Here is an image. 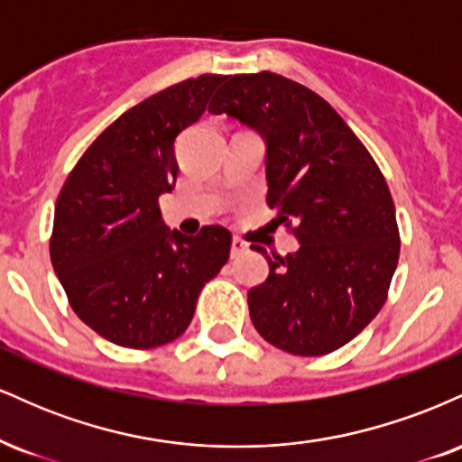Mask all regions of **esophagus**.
I'll list each match as a JSON object with an SVG mask.
<instances>
[{
  "label": "esophagus",
  "instance_id": "34e87169",
  "mask_svg": "<svg viewBox=\"0 0 462 462\" xmlns=\"http://www.w3.org/2000/svg\"><path fill=\"white\" fill-rule=\"evenodd\" d=\"M247 249H249L247 243L243 241V238H238V236L232 238V249H230L232 258H238V256H241V254H245Z\"/></svg>",
  "mask_w": 462,
  "mask_h": 462
}]
</instances>
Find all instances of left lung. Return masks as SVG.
Returning a JSON list of instances; mask_svg holds the SVG:
<instances>
[{
  "label": "left lung",
  "instance_id": "1",
  "mask_svg": "<svg viewBox=\"0 0 462 462\" xmlns=\"http://www.w3.org/2000/svg\"><path fill=\"white\" fill-rule=\"evenodd\" d=\"M208 110L263 136L267 204L300 241L284 258L252 245L269 263L247 293L254 328L295 356L343 347L383 309L400 258L383 171L326 99L278 73L226 78Z\"/></svg>",
  "mask_w": 462,
  "mask_h": 462
}]
</instances>
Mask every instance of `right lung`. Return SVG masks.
Masks as SVG:
<instances>
[{
  "label": "right lung",
  "mask_w": 462,
  "mask_h": 462,
  "mask_svg": "<svg viewBox=\"0 0 462 462\" xmlns=\"http://www.w3.org/2000/svg\"><path fill=\"white\" fill-rule=\"evenodd\" d=\"M226 76H199L143 99L82 153L58 195L50 256L76 315L110 343L152 349L193 319L199 291L230 256L232 235L164 226L158 198L178 178L173 145Z\"/></svg>",
  "instance_id": "obj_1"
}]
</instances>
